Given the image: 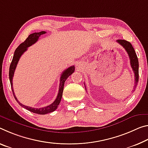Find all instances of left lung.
<instances>
[{
	"label": "left lung",
	"mask_w": 148,
	"mask_h": 148,
	"mask_svg": "<svg viewBox=\"0 0 148 148\" xmlns=\"http://www.w3.org/2000/svg\"><path fill=\"white\" fill-rule=\"evenodd\" d=\"M116 42L121 45L125 48L129 56V58H130V60L131 67H132L134 73L135 86L134 88V90H135L136 87L138 85V79H139V70H138V69H139V64H138V59L136 53L132 44H131L130 42L124 40V39H119V40L116 41Z\"/></svg>",
	"instance_id": "8db88e82"
}]
</instances>
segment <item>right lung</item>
<instances>
[{
  "instance_id": "add662e5",
  "label": "right lung",
  "mask_w": 148,
  "mask_h": 148,
  "mask_svg": "<svg viewBox=\"0 0 148 148\" xmlns=\"http://www.w3.org/2000/svg\"><path fill=\"white\" fill-rule=\"evenodd\" d=\"M45 33L46 32L42 31L40 32L34 33V34H30L29 36H28L27 38L25 39V41L21 43L20 45L18 47L17 49H16L14 54V56H13L12 60V62L10 66V69H9V78H10L11 88H12V90L14 97L16 101L18 103V104H19L20 106L25 108V109H27L28 111H31L32 112H34V113L39 114H47V113H49V112H53L54 111H55V110L57 109L58 105H59L60 101H61V99H62L63 89H64L65 81L66 80V79L69 78L70 75L73 73L75 70L74 66H72L69 67V69H66L65 70L63 71L61 76H60V86H59V89H58V93L57 96V98H56V99L55 101H54L53 103L48 105V106H46L42 108H39V109H37V108H33L31 107L25 106V105L21 103L17 99V98H16V95L14 94V92L13 87H12V79H13L14 74L16 66L18 64V62L19 61L21 56L23 55L25 51H26L27 50V47H29L32 45H34L35 43H36L37 40L39 39V37H40L41 35H43L45 34Z\"/></svg>"
}]
</instances>
